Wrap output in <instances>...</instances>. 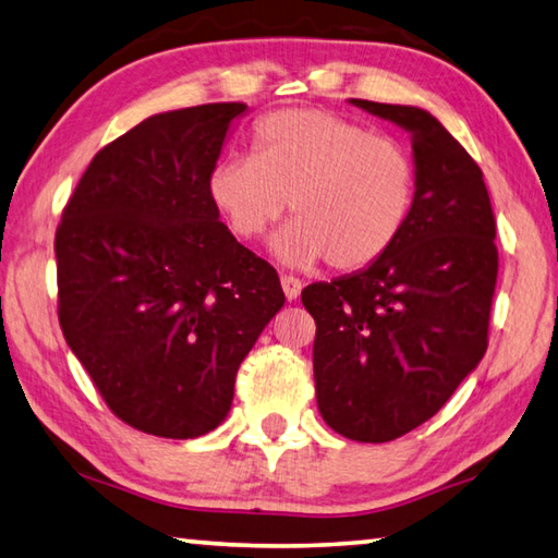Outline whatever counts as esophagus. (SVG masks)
<instances>
[{"mask_svg": "<svg viewBox=\"0 0 558 558\" xmlns=\"http://www.w3.org/2000/svg\"><path fill=\"white\" fill-rule=\"evenodd\" d=\"M281 289H284V294L289 301H296L301 289H304V284H301V279L296 277H289V274H281Z\"/></svg>", "mask_w": 558, "mask_h": 558, "instance_id": "34e87169", "label": "esophagus"}]
</instances>
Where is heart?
Instances as JSON below:
<instances>
[{"label": "heart", "instance_id": "obj_1", "mask_svg": "<svg viewBox=\"0 0 558 558\" xmlns=\"http://www.w3.org/2000/svg\"><path fill=\"white\" fill-rule=\"evenodd\" d=\"M414 191L402 144L314 107L267 114L252 130V156H230L208 173L213 208L242 240L262 238L291 203L296 220L269 244L289 267L377 262L407 228Z\"/></svg>", "mask_w": 558, "mask_h": 558}]
</instances>
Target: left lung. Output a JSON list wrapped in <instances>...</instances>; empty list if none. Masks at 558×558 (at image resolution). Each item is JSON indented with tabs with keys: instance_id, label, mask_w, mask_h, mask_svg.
<instances>
[{
	"instance_id": "obj_1",
	"label": "left lung",
	"mask_w": 558,
	"mask_h": 558,
	"mask_svg": "<svg viewBox=\"0 0 558 558\" xmlns=\"http://www.w3.org/2000/svg\"><path fill=\"white\" fill-rule=\"evenodd\" d=\"M350 105L409 132L414 208L383 257L316 281L301 301L316 320L320 416L340 436L385 444L428 422L485 355L495 218L481 166L432 112Z\"/></svg>"
}]
</instances>
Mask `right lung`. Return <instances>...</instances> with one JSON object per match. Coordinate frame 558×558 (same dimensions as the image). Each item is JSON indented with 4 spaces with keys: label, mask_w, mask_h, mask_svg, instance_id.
Instances as JSON below:
<instances>
[{
    "label": "right lung",
    "mask_w": 558,
    "mask_h": 558,
    "mask_svg": "<svg viewBox=\"0 0 558 558\" xmlns=\"http://www.w3.org/2000/svg\"><path fill=\"white\" fill-rule=\"evenodd\" d=\"M242 102L146 117L95 154L56 232L58 320L107 407L198 438L228 416L238 367L284 306L271 264L208 195Z\"/></svg>",
    "instance_id": "1"
}]
</instances>
